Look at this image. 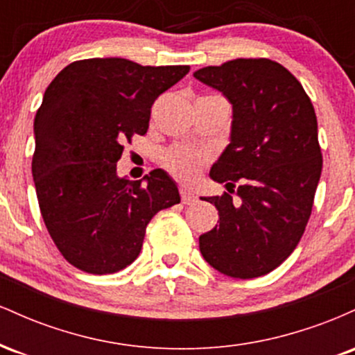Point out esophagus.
I'll return each instance as SVG.
<instances>
[{
  "instance_id": "esophagus-1",
  "label": "esophagus",
  "mask_w": 355,
  "mask_h": 355,
  "mask_svg": "<svg viewBox=\"0 0 355 355\" xmlns=\"http://www.w3.org/2000/svg\"><path fill=\"white\" fill-rule=\"evenodd\" d=\"M180 197L182 203H185V205H191V203L197 202V195H195L190 189H187V187H182L180 189Z\"/></svg>"
}]
</instances>
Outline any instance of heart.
<instances>
[{
  "mask_svg": "<svg viewBox=\"0 0 355 355\" xmlns=\"http://www.w3.org/2000/svg\"><path fill=\"white\" fill-rule=\"evenodd\" d=\"M164 164L175 177L190 182L203 164V157L187 146H172L164 155Z\"/></svg>",
  "mask_w": 355,
  "mask_h": 355,
  "instance_id": "1",
  "label": "heart"
}]
</instances>
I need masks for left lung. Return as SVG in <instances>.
<instances>
[{"mask_svg":"<svg viewBox=\"0 0 355 355\" xmlns=\"http://www.w3.org/2000/svg\"><path fill=\"white\" fill-rule=\"evenodd\" d=\"M193 76L222 92L234 112L230 144L210 170L229 193L203 198L217 207L218 225L200 235V252L222 274L255 279L294 252L311 217L322 172L315 112L277 61L237 58Z\"/></svg>","mask_w":355,"mask_h":355,"instance_id":"obj_1","label":"left lung"}]
</instances>
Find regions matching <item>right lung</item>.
Here are the masks:
<instances>
[{
    "instance_id": "obj_1",
    "label": "right lung",
    "mask_w": 355,
    "mask_h": 355,
    "mask_svg": "<svg viewBox=\"0 0 355 355\" xmlns=\"http://www.w3.org/2000/svg\"><path fill=\"white\" fill-rule=\"evenodd\" d=\"M190 67L89 58L63 68L35 116L31 172L44 225L61 255L105 275L133 262L155 214L180 203L162 168L132 182L116 175L125 141L148 130L153 101Z\"/></svg>"
}]
</instances>
